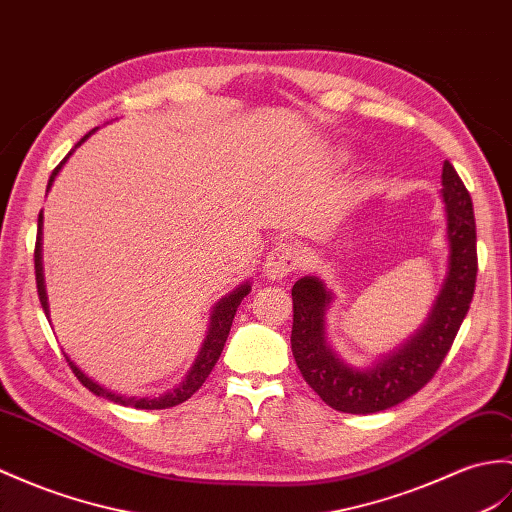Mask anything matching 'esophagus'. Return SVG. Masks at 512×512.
Wrapping results in <instances>:
<instances>
[{"label": "esophagus", "mask_w": 512, "mask_h": 512, "mask_svg": "<svg viewBox=\"0 0 512 512\" xmlns=\"http://www.w3.org/2000/svg\"><path fill=\"white\" fill-rule=\"evenodd\" d=\"M301 251L294 244H281L266 257L264 270L270 279H283L301 266Z\"/></svg>", "instance_id": "obj_1"}]
</instances>
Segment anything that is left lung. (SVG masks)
<instances>
[{
  "label": "left lung",
  "mask_w": 512,
  "mask_h": 512,
  "mask_svg": "<svg viewBox=\"0 0 512 512\" xmlns=\"http://www.w3.org/2000/svg\"><path fill=\"white\" fill-rule=\"evenodd\" d=\"M441 183L447 213L449 272L425 325L388 358L373 368L344 364L325 338V312L331 292L318 277H303L294 283L290 336L294 362L318 397L338 412H382L419 392L443 364L469 312L478 275L473 202L449 161L443 163Z\"/></svg>",
  "instance_id": "8db88e82"
}]
</instances>
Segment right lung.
I'll return each instance as SVG.
<instances>
[{"instance_id": "right-lung-1", "label": "right lung", "mask_w": 512, "mask_h": 512, "mask_svg": "<svg viewBox=\"0 0 512 512\" xmlns=\"http://www.w3.org/2000/svg\"><path fill=\"white\" fill-rule=\"evenodd\" d=\"M91 133H93V130H91ZM91 133H89V135H91ZM89 135L82 137V139L78 141V144H76V148H78V146L82 144V141H85ZM69 154H71V152H69ZM69 154H67V157H69ZM67 157L56 165V170H54L52 176H50V183H47V189L52 187V181L56 178L58 170L63 168V163L67 161ZM41 227H43V213H39L37 244H34V272H37V292H39V301H41L43 310H45V314H47V294H45V279H43V264H41V233H43ZM248 292H251V283H244V285H240V288H237V290H233L229 296H224V299L218 301V305L213 307L207 338H205V342H202V349H200L198 358H196V362H194V366H192V371L187 373L185 382H183L181 386H176L174 390L165 392L163 397H124V395H117V392L106 390V388L100 386L98 382H93V379L87 377L85 373H82L80 368L67 358V355H65V358H67V362H69L71 371H74V375L80 379V384L85 386V388H89V390L93 392V395H98V397H104V399H109V401L120 403V406L137 408V410H165V408H174V406H178V403L187 401L202 384H205V379L209 377V373L213 371V366H216V362H218V358H220V353H222V349H224V342H227V338H229V331H231V325H233L237 305L242 303V299H244V296H246Z\"/></svg>"}]
</instances>
